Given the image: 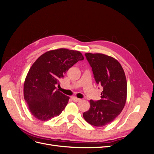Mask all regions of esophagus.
Returning a JSON list of instances; mask_svg holds the SVG:
<instances>
[{"instance_id": "obj_1", "label": "esophagus", "mask_w": 154, "mask_h": 154, "mask_svg": "<svg viewBox=\"0 0 154 154\" xmlns=\"http://www.w3.org/2000/svg\"><path fill=\"white\" fill-rule=\"evenodd\" d=\"M72 99L74 101H75V102H78L81 100V99L78 98V97H72Z\"/></svg>"}]
</instances>
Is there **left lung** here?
<instances>
[{
  "label": "left lung",
  "mask_w": 154,
  "mask_h": 154,
  "mask_svg": "<svg viewBox=\"0 0 154 154\" xmlns=\"http://www.w3.org/2000/svg\"><path fill=\"white\" fill-rule=\"evenodd\" d=\"M97 84L103 87L101 100H90V109L83 114L87 123L103 127L122 112L127 101V82L122 65L114 58L101 53H85Z\"/></svg>",
  "instance_id": "obj_1"
}]
</instances>
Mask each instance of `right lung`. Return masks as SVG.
Masks as SVG:
<instances>
[{
    "label": "right lung",
    "mask_w": 154,
    "mask_h": 154,
    "mask_svg": "<svg viewBox=\"0 0 154 154\" xmlns=\"http://www.w3.org/2000/svg\"><path fill=\"white\" fill-rule=\"evenodd\" d=\"M84 57L78 51L60 48L42 54L32 65L24 83V97L35 118L42 122L59 116L69 97L57 90L64 74Z\"/></svg>",
    "instance_id": "add662e5"
}]
</instances>
